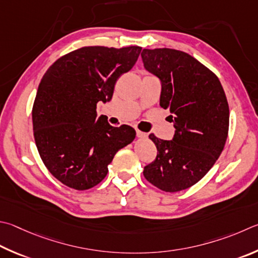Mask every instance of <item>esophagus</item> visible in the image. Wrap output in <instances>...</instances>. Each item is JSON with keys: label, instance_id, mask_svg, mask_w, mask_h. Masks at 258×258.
<instances>
[{"label": "esophagus", "instance_id": "34e87169", "mask_svg": "<svg viewBox=\"0 0 258 258\" xmlns=\"http://www.w3.org/2000/svg\"><path fill=\"white\" fill-rule=\"evenodd\" d=\"M137 137L140 138V139H145L148 137V134L144 133V132H141V131H137Z\"/></svg>", "mask_w": 258, "mask_h": 258}]
</instances>
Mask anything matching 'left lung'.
<instances>
[{"mask_svg":"<svg viewBox=\"0 0 258 258\" xmlns=\"http://www.w3.org/2000/svg\"><path fill=\"white\" fill-rule=\"evenodd\" d=\"M148 72L161 82L160 106L169 109L172 140L150 134L156 160L144 167L145 179L174 193L193 186L208 174L221 154L229 130V106L218 77L181 50L143 49Z\"/></svg>","mask_w":258,"mask_h":258,"instance_id":"obj_1","label":"left lung"}]
</instances>
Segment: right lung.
<instances>
[{"mask_svg":"<svg viewBox=\"0 0 258 258\" xmlns=\"http://www.w3.org/2000/svg\"><path fill=\"white\" fill-rule=\"evenodd\" d=\"M141 49L82 47L44 74L32 107L34 137L44 165L64 185L78 190L98 185L116 152L135 139L133 127H114L96 109L110 101L117 79L134 67Z\"/></svg>","mask_w":258,"mask_h":258,"instance_id":"add662e5","label":"right lung"}]
</instances>
